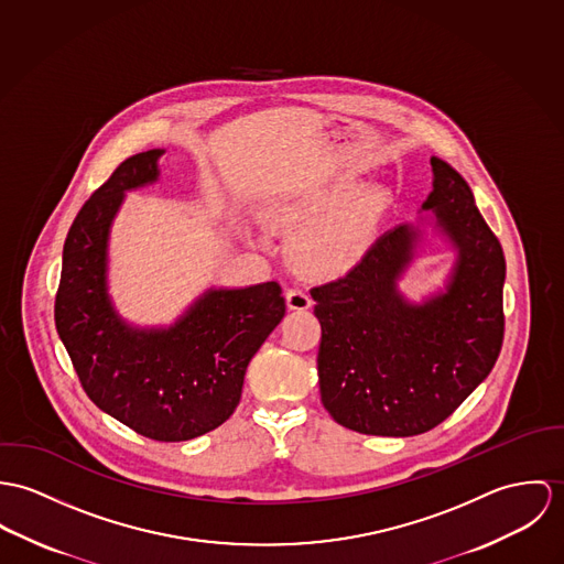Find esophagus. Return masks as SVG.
<instances>
[{
  "instance_id": "1",
  "label": "esophagus",
  "mask_w": 564,
  "mask_h": 564,
  "mask_svg": "<svg viewBox=\"0 0 564 564\" xmlns=\"http://www.w3.org/2000/svg\"><path fill=\"white\" fill-rule=\"evenodd\" d=\"M285 303L292 312H305L312 307V299L303 290H288L285 292Z\"/></svg>"
}]
</instances>
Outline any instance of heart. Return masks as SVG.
Wrapping results in <instances>:
<instances>
[{
  "label": "heart",
  "instance_id": "heart-1",
  "mask_svg": "<svg viewBox=\"0 0 564 564\" xmlns=\"http://www.w3.org/2000/svg\"><path fill=\"white\" fill-rule=\"evenodd\" d=\"M380 216L376 192L355 196L352 184L319 189L281 207V223L299 229L292 263L310 279H335L357 268L370 251Z\"/></svg>",
  "mask_w": 564,
  "mask_h": 564
}]
</instances>
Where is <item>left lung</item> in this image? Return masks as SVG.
<instances>
[{"mask_svg": "<svg viewBox=\"0 0 564 564\" xmlns=\"http://www.w3.org/2000/svg\"><path fill=\"white\" fill-rule=\"evenodd\" d=\"M433 189L417 223L380 236L344 279L313 288L322 326L317 378L330 417L364 435L413 437L435 429L489 376L503 339L506 261L467 182L431 158ZM455 252L444 288L422 302L399 283L427 229Z\"/></svg>", "mask_w": 564, "mask_h": 564, "instance_id": "1", "label": "left lung"}]
</instances>
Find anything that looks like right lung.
Wrapping results in <instances>:
<instances>
[{
    "label": "right lung",
    "mask_w": 564,
    "mask_h": 564,
    "mask_svg": "<svg viewBox=\"0 0 564 564\" xmlns=\"http://www.w3.org/2000/svg\"><path fill=\"white\" fill-rule=\"evenodd\" d=\"M164 149L126 160L73 220L56 328L88 398L142 437L188 441L231 417L254 352L285 315L276 281L209 288L169 326H138L110 296V231L127 192L160 182Z\"/></svg>",
    "instance_id": "add662e5"
}]
</instances>
